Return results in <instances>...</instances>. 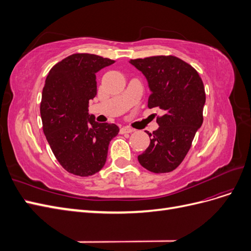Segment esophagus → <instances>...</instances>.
<instances>
[{"label":"esophagus","instance_id":"esophagus-1","mask_svg":"<svg viewBox=\"0 0 251 251\" xmlns=\"http://www.w3.org/2000/svg\"><path fill=\"white\" fill-rule=\"evenodd\" d=\"M132 132H134V130L133 128H131V127H128V126H123L120 128V134H128V133H132Z\"/></svg>","mask_w":251,"mask_h":251}]
</instances>
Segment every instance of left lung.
<instances>
[{"label": "left lung", "instance_id": "left-lung-1", "mask_svg": "<svg viewBox=\"0 0 251 251\" xmlns=\"http://www.w3.org/2000/svg\"><path fill=\"white\" fill-rule=\"evenodd\" d=\"M146 76L151 95L148 107L159 108V127L149 132L151 143L138 161L155 174L170 173L183 161L203 123L205 90L199 73L176 56L158 55L131 59Z\"/></svg>", "mask_w": 251, "mask_h": 251}]
</instances>
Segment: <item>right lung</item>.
I'll return each instance as SVG.
<instances>
[{"label": "right lung", "mask_w": 251, "mask_h": 251, "mask_svg": "<svg viewBox=\"0 0 251 251\" xmlns=\"http://www.w3.org/2000/svg\"><path fill=\"white\" fill-rule=\"evenodd\" d=\"M114 60L75 53L49 71L42 94L44 134L59 164L70 174L92 176L107 161L110 141L119 132L89 115V100L97 93L96 73Z\"/></svg>", "instance_id": "1"}]
</instances>
